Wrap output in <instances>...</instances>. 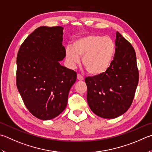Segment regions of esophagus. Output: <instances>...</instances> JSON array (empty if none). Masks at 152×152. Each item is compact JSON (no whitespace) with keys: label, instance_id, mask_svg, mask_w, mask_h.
<instances>
[{"label":"esophagus","instance_id":"obj_1","mask_svg":"<svg viewBox=\"0 0 152 152\" xmlns=\"http://www.w3.org/2000/svg\"><path fill=\"white\" fill-rule=\"evenodd\" d=\"M77 79H78V80H83L84 77L82 76V75H80V74H77Z\"/></svg>","mask_w":152,"mask_h":152}]
</instances>
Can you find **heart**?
Listing matches in <instances>:
<instances>
[{"mask_svg":"<svg viewBox=\"0 0 152 152\" xmlns=\"http://www.w3.org/2000/svg\"><path fill=\"white\" fill-rule=\"evenodd\" d=\"M115 52L111 38L90 34L76 38L72 46L66 48V59L71 67L76 66L82 57V64L88 74L100 76L108 70Z\"/></svg>","mask_w":152,"mask_h":152,"instance_id":"heart-1","label":"heart"}]
</instances>
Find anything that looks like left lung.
Returning <instances> with one entry per match:
<instances>
[{
    "label": "left lung",
    "instance_id": "8db88e82",
    "mask_svg": "<svg viewBox=\"0 0 152 152\" xmlns=\"http://www.w3.org/2000/svg\"><path fill=\"white\" fill-rule=\"evenodd\" d=\"M115 45L114 60L108 70L85 79L90 108L98 116L107 119L120 116L129 109L139 80L133 46L118 32Z\"/></svg>",
    "mask_w": 152,
    "mask_h": 152
}]
</instances>
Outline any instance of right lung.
<instances>
[{"mask_svg": "<svg viewBox=\"0 0 152 152\" xmlns=\"http://www.w3.org/2000/svg\"><path fill=\"white\" fill-rule=\"evenodd\" d=\"M62 26H40L22 44L16 58V86L38 119L50 120L66 108L76 72L60 65L66 56Z\"/></svg>", "mask_w": 152, "mask_h": 152, "instance_id": "right-lung-1", "label": "right lung"}]
</instances>
